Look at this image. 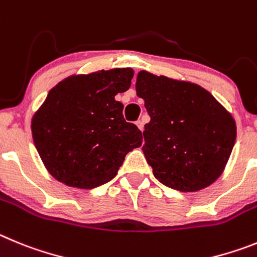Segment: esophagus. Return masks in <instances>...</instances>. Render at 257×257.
<instances>
[{
    "label": "esophagus",
    "instance_id": "obj_1",
    "mask_svg": "<svg viewBox=\"0 0 257 257\" xmlns=\"http://www.w3.org/2000/svg\"><path fill=\"white\" fill-rule=\"evenodd\" d=\"M136 125L138 126V129H140V131H143V123L141 121V120H138L137 123H136Z\"/></svg>",
    "mask_w": 257,
    "mask_h": 257
}]
</instances>
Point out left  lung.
<instances>
[{"instance_id":"left-lung-1","label":"left lung","mask_w":257,"mask_h":257,"mask_svg":"<svg viewBox=\"0 0 257 257\" xmlns=\"http://www.w3.org/2000/svg\"><path fill=\"white\" fill-rule=\"evenodd\" d=\"M136 91L151 116L142 151L155 178L180 192L214 183L235 142L232 114L201 85L146 70L138 73Z\"/></svg>"}]
</instances>
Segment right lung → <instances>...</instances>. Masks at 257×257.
I'll use <instances>...</instances> for the list:
<instances>
[{"label": "right lung", "instance_id": "obj_1", "mask_svg": "<svg viewBox=\"0 0 257 257\" xmlns=\"http://www.w3.org/2000/svg\"><path fill=\"white\" fill-rule=\"evenodd\" d=\"M133 69H110L65 78L32 117V136L46 169L69 187L92 189L116 175L142 133L115 100L129 89Z\"/></svg>", "mask_w": 257, "mask_h": 257}]
</instances>
